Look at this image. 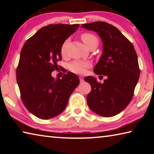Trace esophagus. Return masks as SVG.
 Listing matches in <instances>:
<instances>
[{
  "instance_id": "34e87169",
  "label": "esophagus",
  "mask_w": 154,
  "mask_h": 154,
  "mask_svg": "<svg viewBox=\"0 0 154 154\" xmlns=\"http://www.w3.org/2000/svg\"><path fill=\"white\" fill-rule=\"evenodd\" d=\"M79 79H80V82H81V83H82V82H83V77H79Z\"/></svg>"
}]
</instances>
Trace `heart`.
<instances>
[{"label": "heart", "instance_id": "obj_1", "mask_svg": "<svg viewBox=\"0 0 154 154\" xmlns=\"http://www.w3.org/2000/svg\"><path fill=\"white\" fill-rule=\"evenodd\" d=\"M82 41L88 48H90L92 45H97L98 43V38L95 35L90 32H85L81 35ZM69 41L66 39L62 44L61 47V54L62 56L66 55V46ZM92 66V63L88 60H74L69 64V69L71 72L76 74L85 73L86 69Z\"/></svg>", "mask_w": 154, "mask_h": 154}]
</instances>
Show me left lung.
<instances>
[{"instance_id": "8db88e82", "label": "left lung", "mask_w": 154, "mask_h": 154, "mask_svg": "<svg viewBox=\"0 0 154 154\" xmlns=\"http://www.w3.org/2000/svg\"><path fill=\"white\" fill-rule=\"evenodd\" d=\"M82 27L100 36L103 52L94 72L107 77L103 83L93 77H85L92 87L88 105L99 116L113 117L123 111L133 97L140 75L137 54L132 43L113 25L99 21Z\"/></svg>"}]
</instances>
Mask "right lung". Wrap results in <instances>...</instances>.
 <instances>
[{
	"mask_svg": "<svg viewBox=\"0 0 154 154\" xmlns=\"http://www.w3.org/2000/svg\"><path fill=\"white\" fill-rule=\"evenodd\" d=\"M79 24H49L26 41L16 69L20 96L28 111L42 119L54 118L64 110L70 96L79 83L71 72L54 79L51 72L60 68L62 44Z\"/></svg>",
	"mask_w": 154,
	"mask_h": 154,
	"instance_id": "add662e5",
	"label": "right lung"
}]
</instances>
